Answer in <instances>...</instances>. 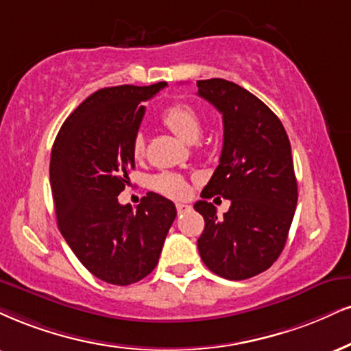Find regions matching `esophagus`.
<instances>
[{"instance_id": "1", "label": "esophagus", "mask_w": 351, "mask_h": 351, "mask_svg": "<svg viewBox=\"0 0 351 351\" xmlns=\"http://www.w3.org/2000/svg\"><path fill=\"white\" fill-rule=\"evenodd\" d=\"M176 208H177V213L182 215V213H187V211H190L192 206L187 205V203H176Z\"/></svg>"}]
</instances>
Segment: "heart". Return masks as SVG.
Returning <instances> with one entry per match:
<instances>
[{"label":"heart","mask_w":351,"mask_h":351,"mask_svg":"<svg viewBox=\"0 0 351 351\" xmlns=\"http://www.w3.org/2000/svg\"><path fill=\"white\" fill-rule=\"evenodd\" d=\"M162 123L171 130L172 133H176L180 140L185 143H193L200 136L203 122L202 115L195 107L189 106V104L177 102L172 104L164 109L162 115ZM132 154L133 158L140 159L145 154V138L141 133H138L132 141ZM154 190H158L159 193L172 197V198H182L187 197L189 193V184L182 176L174 174V172H162L153 177L151 180Z\"/></svg>","instance_id":"heart-1"}]
</instances>
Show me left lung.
Masks as SVG:
<instances>
[{"label": "left lung", "mask_w": 351, "mask_h": 351, "mask_svg": "<svg viewBox=\"0 0 351 351\" xmlns=\"http://www.w3.org/2000/svg\"><path fill=\"white\" fill-rule=\"evenodd\" d=\"M197 86L224 127L219 164L193 205L205 219L198 252L213 274L245 280L274 265L287 244L298 203L291 145L278 117L247 89L219 77ZM215 195L232 200L223 219L206 202Z\"/></svg>", "instance_id": "1"}]
</instances>
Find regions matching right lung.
I'll return each mask as SVG.
<instances>
[{"instance_id":"add662e5","label":"right lung","mask_w":351,"mask_h":351,"mask_svg":"<svg viewBox=\"0 0 351 351\" xmlns=\"http://www.w3.org/2000/svg\"><path fill=\"white\" fill-rule=\"evenodd\" d=\"M166 86L96 90L64 120L51 148L56 223L80 262L106 283L127 287L148 276L176 219L174 203L154 192L136 211L117 198L135 169L132 141L145 115L141 102Z\"/></svg>"}]
</instances>
